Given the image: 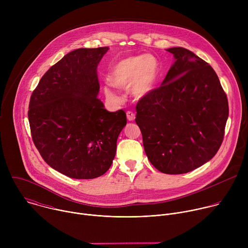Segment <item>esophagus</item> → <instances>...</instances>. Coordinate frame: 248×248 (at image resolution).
<instances>
[{
	"label": "esophagus",
	"mask_w": 248,
	"mask_h": 248,
	"mask_svg": "<svg viewBox=\"0 0 248 248\" xmlns=\"http://www.w3.org/2000/svg\"><path fill=\"white\" fill-rule=\"evenodd\" d=\"M126 118L129 122H132V121L135 120V115H134V113L128 111V112H126Z\"/></svg>",
	"instance_id": "esophagus-1"
}]
</instances>
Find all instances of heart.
Instances as JSON below:
<instances>
[{
	"instance_id": "1",
	"label": "heart",
	"mask_w": 248,
	"mask_h": 248,
	"mask_svg": "<svg viewBox=\"0 0 248 248\" xmlns=\"http://www.w3.org/2000/svg\"><path fill=\"white\" fill-rule=\"evenodd\" d=\"M160 75V62L152 55H138L124 58L116 62L109 75L112 86L118 89H127L134 100L147 97L154 89ZM105 97L114 103H120L122 98L111 88L103 87Z\"/></svg>"
}]
</instances>
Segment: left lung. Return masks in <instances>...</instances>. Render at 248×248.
I'll return each instance as SVG.
<instances>
[{
    "instance_id": "obj_1",
    "label": "left lung",
    "mask_w": 248,
    "mask_h": 248,
    "mask_svg": "<svg viewBox=\"0 0 248 248\" xmlns=\"http://www.w3.org/2000/svg\"><path fill=\"white\" fill-rule=\"evenodd\" d=\"M161 86L136 106L135 122L150 163L160 171H191L213 158L224 138L229 105L215 70L182 47Z\"/></svg>"
}]
</instances>
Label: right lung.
<instances>
[{
  "instance_id": "1",
  "label": "right lung",
  "mask_w": 248,
  "mask_h": 248,
  "mask_svg": "<svg viewBox=\"0 0 248 248\" xmlns=\"http://www.w3.org/2000/svg\"><path fill=\"white\" fill-rule=\"evenodd\" d=\"M109 47L80 48L49 68L33 91L28 120L44 161L72 179H95L115 158L126 124L123 110L109 112L98 99L97 67Z\"/></svg>"
}]
</instances>
